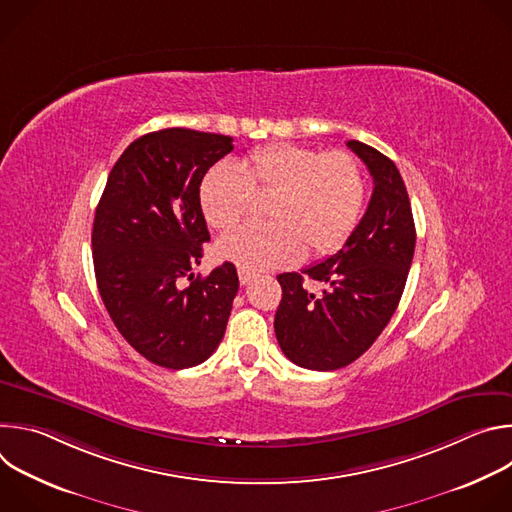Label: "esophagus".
<instances>
[{
	"label": "esophagus",
	"instance_id": "1",
	"mask_svg": "<svg viewBox=\"0 0 512 512\" xmlns=\"http://www.w3.org/2000/svg\"><path fill=\"white\" fill-rule=\"evenodd\" d=\"M237 271H239V279H241V283H243V285L251 283V279L255 277V273H253V271H249V269H245V267H239Z\"/></svg>",
	"mask_w": 512,
	"mask_h": 512
}]
</instances>
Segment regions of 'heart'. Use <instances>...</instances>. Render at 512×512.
Returning a JSON list of instances; mask_svg holds the SVG:
<instances>
[{"instance_id":"1","label":"heart","mask_w":512,"mask_h":512,"mask_svg":"<svg viewBox=\"0 0 512 512\" xmlns=\"http://www.w3.org/2000/svg\"><path fill=\"white\" fill-rule=\"evenodd\" d=\"M253 194H271L269 223L245 225L218 243L221 257L249 271H269L336 251L356 227L367 182L348 152L324 154L300 143H269L239 164L212 166L200 184L206 223L227 233L241 223Z\"/></svg>"}]
</instances>
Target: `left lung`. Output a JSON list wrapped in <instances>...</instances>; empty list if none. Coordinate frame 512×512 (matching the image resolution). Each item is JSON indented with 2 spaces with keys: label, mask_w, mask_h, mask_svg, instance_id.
Returning a JSON list of instances; mask_svg holds the SVG:
<instances>
[{
  "label": "left lung",
  "mask_w": 512,
  "mask_h": 512,
  "mask_svg": "<svg viewBox=\"0 0 512 512\" xmlns=\"http://www.w3.org/2000/svg\"><path fill=\"white\" fill-rule=\"evenodd\" d=\"M348 148L373 176V196L342 249L302 273H281L275 336L310 371H336L367 352L395 314L415 251L409 194L397 166L371 145ZM306 280L323 285L318 295Z\"/></svg>",
  "instance_id": "obj_1"
}]
</instances>
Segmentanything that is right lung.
<instances>
[{
	"label": "right lung",
	"instance_id": "add662e5",
	"mask_svg": "<svg viewBox=\"0 0 512 512\" xmlns=\"http://www.w3.org/2000/svg\"><path fill=\"white\" fill-rule=\"evenodd\" d=\"M233 137L170 127L141 135L115 162L93 223L101 300L121 336L158 367L180 371L221 344L239 277L225 261L194 277L210 239L200 184ZM188 278V286L181 279Z\"/></svg>",
	"mask_w": 512,
	"mask_h": 512
}]
</instances>
